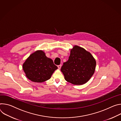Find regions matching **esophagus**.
Instances as JSON below:
<instances>
[{"instance_id":"1","label":"esophagus","mask_w":121,"mask_h":121,"mask_svg":"<svg viewBox=\"0 0 121 121\" xmlns=\"http://www.w3.org/2000/svg\"><path fill=\"white\" fill-rule=\"evenodd\" d=\"M58 67L59 69H60V68H61V65L60 64V65H58Z\"/></svg>"}]
</instances>
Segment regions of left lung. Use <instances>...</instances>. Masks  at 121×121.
<instances>
[{
	"label": "left lung",
	"mask_w": 121,
	"mask_h": 121,
	"mask_svg": "<svg viewBox=\"0 0 121 121\" xmlns=\"http://www.w3.org/2000/svg\"><path fill=\"white\" fill-rule=\"evenodd\" d=\"M96 65V60L89 52L75 45L71 49L69 59L63 63L61 71L66 81L82 85L87 82L94 73Z\"/></svg>",
	"instance_id": "left-lung-1"
}]
</instances>
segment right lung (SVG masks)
Returning <instances> with one entry per match:
<instances>
[{
  "mask_svg": "<svg viewBox=\"0 0 121 121\" xmlns=\"http://www.w3.org/2000/svg\"><path fill=\"white\" fill-rule=\"evenodd\" d=\"M22 68L26 76L31 81L42 83L49 79L58 67L43 50H39L32 53L26 60Z\"/></svg>",
  "mask_w": 121,
  "mask_h": 121,
  "instance_id": "right-lung-1",
  "label": "right lung"
}]
</instances>
